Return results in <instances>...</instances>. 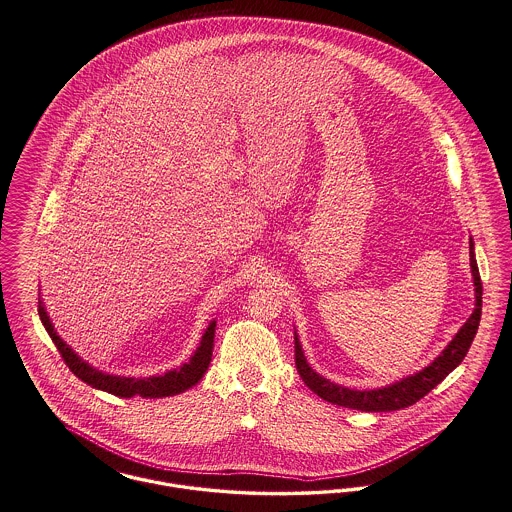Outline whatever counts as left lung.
I'll use <instances>...</instances> for the list:
<instances>
[{
    "label": "left lung",
    "instance_id": "left-lung-1",
    "mask_svg": "<svg viewBox=\"0 0 512 512\" xmlns=\"http://www.w3.org/2000/svg\"><path fill=\"white\" fill-rule=\"evenodd\" d=\"M470 264H472V275L476 285V308L472 316L466 320V324L460 328V332L454 336V340L448 343L443 353L421 373L408 376L392 386L378 388V390H349L340 384H334L326 380L324 376L316 375L308 367L307 359L303 355L301 343L295 336V367L297 373L303 378L308 388L320 396L322 400L343 406V408L359 409V411H396V409L408 408L415 402H419L423 396H427L437 384H441L448 373H452L462 359L466 357L472 341L476 338L477 326L481 320V277L477 270L476 254H474V242L470 239Z\"/></svg>",
    "mask_w": 512,
    "mask_h": 512
}]
</instances>
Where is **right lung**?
Listing matches in <instances>:
<instances>
[{
	"instance_id": "right-lung-1",
	"label": "right lung",
	"mask_w": 512,
	"mask_h": 512,
	"mask_svg": "<svg viewBox=\"0 0 512 512\" xmlns=\"http://www.w3.org/2000/svg\"><path fill=\"white\" fill-rule=\"evenodd\" d=\"M38 314L40 320L48 332V336L54 341V345L58 347L64 363L68 365L69 371L77 378H81L83 382H87L93 388L104 390L108 394L120 396V398H134V396H143V398H165V396H176L188 388H192L198 380H202L205 375L209 361H211V353H213V338H215V322H211L205 330L204 338L200 347L196 349V353L192 355L190 363L182 365L178 371L165 373L163 376H149V378H128V376H112L104 375L101 371L93 369L91 365H87L85 361H81L77 357V353H73L68 347V343L62 340L44 307L38 303Z\"/></svg>"
}]
</instances>
